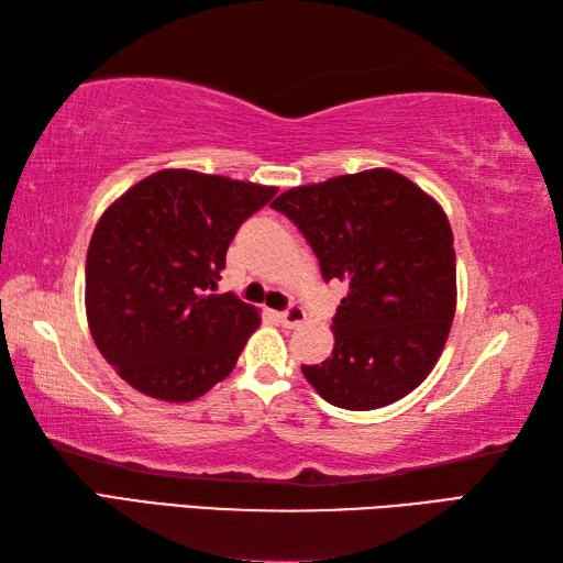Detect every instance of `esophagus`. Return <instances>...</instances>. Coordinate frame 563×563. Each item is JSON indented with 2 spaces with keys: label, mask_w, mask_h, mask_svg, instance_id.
<instances>
[{
  "label": "esophagus",
  "mask_w": 563,
  "mask_h": 563,
  "mask_svg": "<svg viewBox=\"0 0 563 563\" xmlns=\"http://www.w3.org/2000/svg\"><path fill=\"white\" fill-rule=\"evenodd\" d=\"M275 317H278V321H280V327H285V329L300 327V324H302V321L307 319V314H305V309H302V307H297V305L288 307V309H285V312H280V314H275Z\"/></svg>",
  "instance_id": "obj_1"
}]
</instances>
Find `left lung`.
Listing matches in <instances>:
<instances>
[{
  "label": "left lung",
  "instance_id": "left-lung-1",
  "mask_svg": "<svg viewBox=\"0 0 563 563\" xmlns=\"http://www.w3.org/2000/svg\"><path fill=\"white\" fill-rule=\"evenodd\" d=\"M319 261L321 278L349 283L333 317L331 357L302 365L329 404L379 409L433 369L457 305V263L445 212L389 169L285 190L271 202Z\"/></svg>",
  "mask_w": 563,
  "mask_h": 563
}]
</instances>
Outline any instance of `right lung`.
Masks as SVG:
<instances>
[{"label": "right lung", "instance_id": "1", "mask_svg": "<svg viewBox=\"0 0 563 563\" xmlns=\"http://www.w3.org/2000/svg\"><path fill=\"white\" fill-rule=\"evenodd\" d=\"M275 188L166 169L103 212L87 251L93 343L130 387L194 401L232 373L258 312L214 295L239 227Z\"/></svg>", "mask_w": 563, "mask_h": 563}]
</instances>
